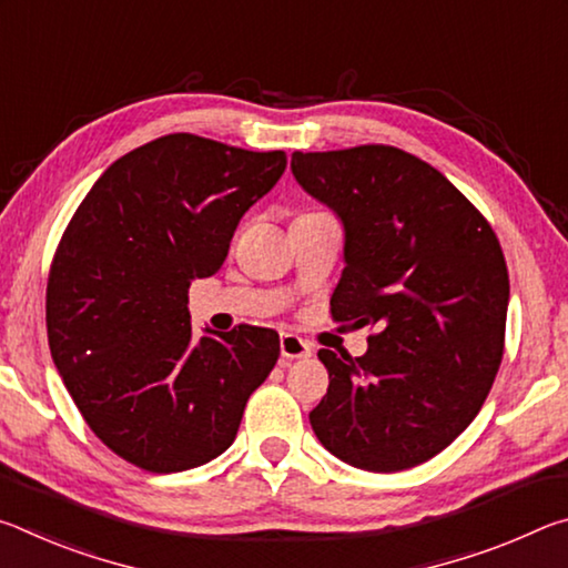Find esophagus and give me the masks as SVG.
Listing matches in <instances>:
<instances>
[{
    "instance_id": "obj_1",
    "label": "esophagus",
    "mask_w": 568,
    "mask_h": 568,
    "mask_svg": "<svg viewBox=\"0 0 568 568\" xmlns=\"http://www.w3.org/2000/svg\"><path fill=\"white\" fill-rule=\"evenodd\" d=\"M313 353V345L303 341L301 335L295 333H283L281 335V355L283 361H295V358H307Z\"/></svg>"
}]
</instances>
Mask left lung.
Returning <instances> with one entry per match:
<instances>
[{"mask_svg": "<svg viewBox=\"0 0 568 568\" xmlns=\"http://www.w3.org/2000/svg\"><path fill=\"white\" fill-rule=\"evenodd\" d=\"M291 168L345 230L333 321L378 328L361 358L318 351L331 383L311 426L355 468L418 466L464 434L494 386L508 307L501 245L488 220L410 152H293Z\"/></svg>", "mask_w": 568, "mask_h": 568, "instance_id": "left-lung-1", "label": "left lung"}]
</instances>
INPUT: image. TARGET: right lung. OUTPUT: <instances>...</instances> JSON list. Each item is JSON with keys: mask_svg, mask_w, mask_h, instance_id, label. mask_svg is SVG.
<instances>
[{"mask_svg": "<svg viewBox=\"0 0 568 568\" xmlns=\"http://www.w3.org/2000/svg\"><path fill=\"white\" fill-rule=\"evenodd\" d=\"M285 165L283 150L165 134L102 172L57 245L52 361L92 434L138 468L178 474L217 458L277 363L271 328L195 338L187 291L220 271L240 217Z\"/></svg>", "mask_w": 568, "mask_h": 568, "instance_id": "1", "label": "right lung"}]
</instances>
